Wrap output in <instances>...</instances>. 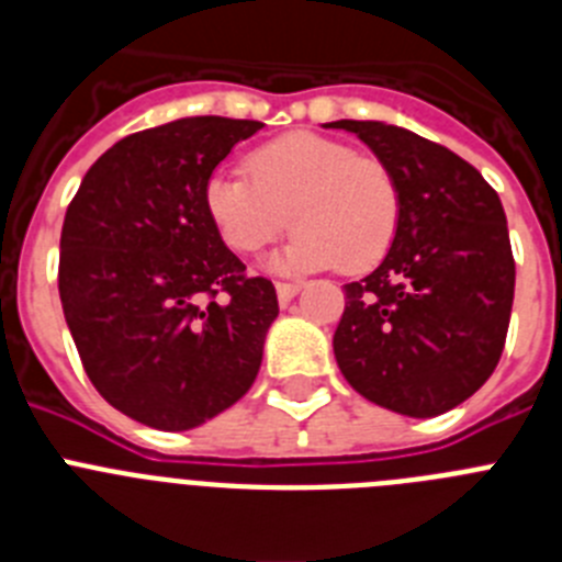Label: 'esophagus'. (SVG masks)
<instances>
[{
	"mask_svg": "<svg viewBox=\"0 0 562 562\" xmlns=\"http://www.w3.org/2000/svg\"><path fill=\"white\" fill-rule=\"evenodd\" d=\"M297 290H301L297 284H276V295H278V301H281V306L290 304L292 297L297 295Z\"/></svg>",
	"mask_w": 562,
	"mask_h": 562,
	"instance_id": "esophagus-1",
	"label": "esophagus"
}]
</instances>
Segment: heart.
<instances>
[{
    "mask_svg": "<svg viewBox=\"0 0 562 562\" xmlns=\"http://www.w3.org/2000/svg\"><path fill=\"white\" fill-rule=\"evenodd\" d=\"M245 173L220 168L202 186L207 222L231 250L256 252L286 225L295 236L265 261L270 272H362L394 245L402 196L376 157L315 132L256 148Z\"/></svg>",
    "mask_w": 562,
    "mask_h": 562,
    "instance_id": "obj_1",
    "label": "heart"
}]
</instances>
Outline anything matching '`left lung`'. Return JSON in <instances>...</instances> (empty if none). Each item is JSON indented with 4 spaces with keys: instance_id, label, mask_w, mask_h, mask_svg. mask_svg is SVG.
<instances>
[{
    "instance_id": "left-lung-1",
    "label": "left lung",
    "mask_w": 562,
    "mask_h": 562,
    "mask_svg": "<svg viewBox=\"0 0 562 562\" xmlns=\"http://www.w3.org/2000/svg\"><path fill=\"white\" fill-rule=\"evenodd\" d=\"M394 173L400 227L376 270L346 284L335 360L351 389L402 416L456 408L504 351L515 261L498 193L450 148L382 121H335Z\"/></svg>"
}]
</instances>
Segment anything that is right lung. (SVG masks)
Listing matches in <instances>:
<instances>
[{
  "mask_svg": "<svg viewBox=\"0 0 562 562\" xmlns=\"http://www.w3.org/2000/svg\"><path fill=\"white\" fill-rule=\"evenodd\" d=\"M265 123L220 114L128 134L81 180L58 292L98 394L157 430H191L247 394L278 317L207 222L202 186Z\"/></svg>",
  "mask_w": 562,
  "mask_h": 562,
  "instance_id": "1",
  "label": "right lung"
}]
</instances>
